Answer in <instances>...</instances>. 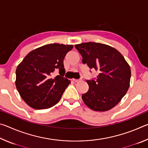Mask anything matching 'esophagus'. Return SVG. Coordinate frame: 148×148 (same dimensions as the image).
Returning a JSON list of instances; mask_svg holds the SVG:
<instances>
[{
  "mask_svg": "<svg viewBox=\"0 0 148 148\" xmlns=\"http://www.w3.org/2000/svg\"><path fill=\"white\" fill-rule=\"evenodd\" d=\"M73 81L75 82H79L80 81H82V79H73Z\"/></svg>",
  "mask_w": 148,
  "mask_h": 148,
  "instance_id": "esophagus-1",
  "label": "esophagus"
}]
</instances>
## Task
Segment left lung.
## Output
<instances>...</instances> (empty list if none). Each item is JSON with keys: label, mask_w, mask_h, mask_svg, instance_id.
Instances as JSON below:
<instances>
[{"label": "left lung", "mask_w": 148, "mask_h": 148, "mask_svg": "<svg viewBox=\"0 0 148 148\" xmlns=\"http://www.w3.org/2000/svg\"><path fill=\"white\" fill-rule=\"evenodd\" d=\"M81 53L82 62L99 71L95 80H87L89 89L82 96L89 108L108 111L119 103L130 86L131 71L123 56L108 45L85 42L75 45Z\"/></svg>", "instance_id": "8db88e82"}]
</instances>
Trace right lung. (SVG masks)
Instances as JSON below:
<instances>
[{
  "mask_svg": "<svg viewBox=\"0 0 148 148\" xmlns=\"http://www.w3.org/2000/svg\"><path fill=\"white\" fill-rule=\"evenodd\" d=\"M73 45L50 44L32 50L16 69V86L22 99L34 109L51 108L61 98L71 81L63 75V60Z\"/></svg>",
  "mask_w": 148,
  "mask_h": 148,
  "instance_id": "right-lung-1",
  "label": "right lung"
}]
</instances>
